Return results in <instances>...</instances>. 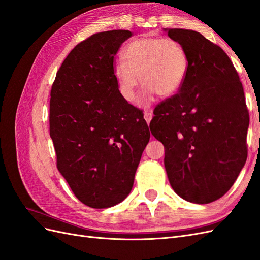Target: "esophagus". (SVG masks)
<instances>
[{
    "label": "esophagus",
    "instance_id": "1",
    "mask_svg": "<svg viewBox=\"0 0 260 260\" xmlns=\"http://www.w3.org/2000/svg\"><path fill=\"white\" fill-rule=\"evenodd\" d=\"M152 117H153V114H152V111H147L144 113V119L146 120L147 123L151 122L152 120Z\"/></svg>",
    "mask_w": 260,
    "mask_h": 260
}]
</instances>
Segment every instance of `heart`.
Segmentation results:
<instances>
[{"label":"heart","instance_id":"1","mask_svg":"<svg viewBox=\"0 0 260 260\" xmlns=\"http://www.w3.org/2000/svg\"><path fill=\"white\" fill-rule=\"evenodd\" d=\"M124 58L115 65L114 74L119 91L128 102L135 101L140 83L145 96L156 93L168 98L182 86L188 70V55L184 46L174 39L144 37L130 42Z\"/></svg>","mask_w":260,"mask_h":260}]
</instances>
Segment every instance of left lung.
Here are the masks:
<instances>
[{"instance_id": "1", "label": "left lung", "mask_w": 260, "mask_h": 260, "mask_svg": "<svg viewBox=\"0 0 260 260\" xmlns=\"http://www.w3.org/2000/svg\"><path fill=\"white\" fill-rule=\"evenodd\" d=\"M165 30L184 46L188 70L179 92L154 109L149 129L165 146L174 191L187 202L208 204L230 190L247 158L243 85L220 46L193 30Z\"/></svg>"}]
</instances>
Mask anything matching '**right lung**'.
Segmentation results:
<instances>
[{
    "label": "right lung",
    "instance_id": "right-lung-1",
    "mask_svg": "<svg viewBox=\"0 0 260 260\" xmlns=\"http://www.w3.org/2000/svg\"><path fill=\"white\" fill-rule=\"evenodd\" d=\"M129 30L94 34L75 46L52 85L50 136L57 169L76 198L92 208L129 195L149 141L142 111L118 89L115 56Z\"/></svg>",
    "mask_w": 260,
    "mask_h": 260
}]
</instances>
